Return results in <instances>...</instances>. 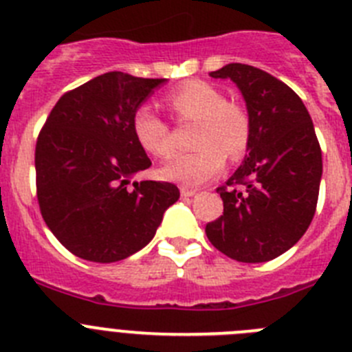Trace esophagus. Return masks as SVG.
<instances>
[{
	"mask_svg": "<svg viewBox=\"0 0 352 352\" xmlns=\"http://www.w3.org/2000/svg\"><path fill=\"white\" fill-rule=\"evenodd\" d=\"M179 194H182L183 199H186V197H192V195H195V190H192V188H185V186H182V188H179Z\"/></svg>",
	"mask_w": 352,
	"mask_h": 352,
	"instance_id": "obj_1",
	"label": "esophagus"
}]
</instances>
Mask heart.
Listing matches in <instances>:
<instances>
[{
  "instance_id": "heart-1",
  "label": "heart",
  "mask_w": 352,
  "mask_h": 352,
  "mask_svg": "<svg viewBox=\"0 0 352 352\" xmlns=\"http://www.w3.org/2000/svg\"><path fill=\"white\" fill-rule=\"evenodd\" d=\"M167 104L179 121H197L199 126L194 133L197 149L170 157L160 170L164 178L185 186L201 185L223 169L226 157H243L252 138L250 118L219 88L203 80H188L167 95ZM132 130L146 153L162 158L173 151L169 125L151 105L135 109Z\"/></svg>"
}]
</instances>
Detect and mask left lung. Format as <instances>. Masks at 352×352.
<instances>
[{
	"mask_svg": "<svg viewBox=\"0 0 352 352\" xmlns=\"http://www.w3.org/2000/svg\"><path fill=\"white\" fill-rule=\"evenodd\" d=\"M236 82L252 125L247 158L217 192L223 214L206 223L217 250L239 263H266L298 243L316 214L321 146L300 96L268 72L229 63L211 72Z\"/></svg>",
	"mask_w": 352,
	"mask_h": 352,
	"instance_id": "8db88e82",
	"label": "left lung"
}]
</instances>
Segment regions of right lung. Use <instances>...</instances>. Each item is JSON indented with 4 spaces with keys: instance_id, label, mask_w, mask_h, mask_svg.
<instances>
[{
    "instance_id": "add662e5",
    "label": "right lung",
    "mask_w": 352,
    "mask_h": 352,
    "mask_svg": "<svg viewBox=\"0 0 352 352\" xmlns=\"http://www.w3.org/2000/svg\"><path fill=\"white\" fill-rule=\"evenodd\" d=\"M166 79L107 72L65 93L36 139L40 213L67 250L116 263L153 239L164 211L179 199L167 182L130 178L151 166L132 116Z\"/></svg>"
}]
</instances>
